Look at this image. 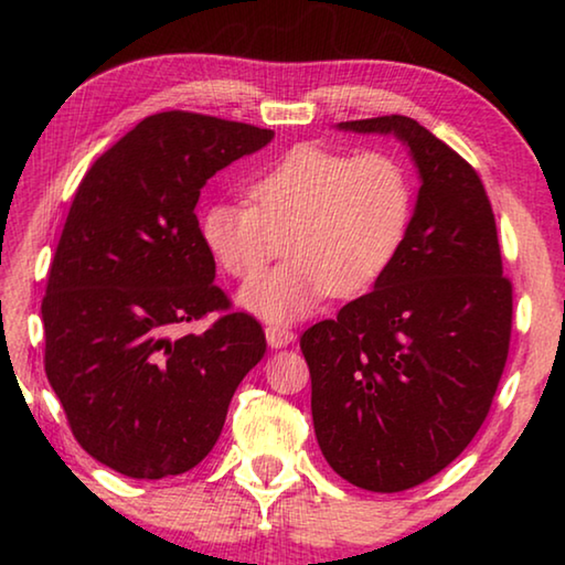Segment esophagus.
I'll return each mask as SVG.
<instances>
[{
  "label": "esophagus",
  "instance_id": "esophagus-1",
  "mask_svg": "<svg viewBox=\"0 0 565 565\" xmlns=\"http://www.w3.org/2000/svg\"><path fill=\"white\" fill-rule=\"evenodd\" d=\"M294 341H296V333L291 329H286V327H269V329H266V343H269L271 349H284Z\"/></svg>",
  "mask_w": 565,
  "mask_h": 565
}]
</instances>
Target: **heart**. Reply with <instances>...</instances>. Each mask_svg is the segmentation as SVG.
<instances>
[{"label":"heart","instance_id":"1","mask_svg":"<svg viewBox=\"0 0 565 565\" xmlns=\"http://www.w3.org/2000/svg\"><path fill=\"white\" fill-rule=\"evenodd\" d=\"M252 204L216 202L202 238L222 269L248 281L279 252L289 262L246 284L238 303L271 323L299 321L329 294L369 289L394 262L414 209L406 167L388 151L301 145L248 184Z\"/></svg>","mask_w":565,"mask_h":565}]
</instances>
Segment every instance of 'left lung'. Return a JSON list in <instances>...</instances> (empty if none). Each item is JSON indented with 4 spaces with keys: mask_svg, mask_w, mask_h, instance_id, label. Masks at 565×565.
<instances>
[{
    "mask_svg": "<svg viewBox=\"0 0 565 565\" xmlns=\"http://www.w3.org/2000/svg\"><path fill=\"white\" fill-rule=\"evenodd\" d=\"M337 129L396 137L420 179L374 289L301 337L323 458L359 489L396 493L436 476L481 428L509 356L511 281L466 159L401 114Z\"/></svg>",
    "mask_w": 565,
    "mask_h": 565,
    "instance_id": "obj_1",
    "label": "left lung"
}]
</instances>
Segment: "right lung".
Masks as SVG:
<instances>
[{
  "label": "right lung",
  "instance_id": "right-lung-1",
  "mask_svg": "<svg viewBox=\"0 0 565 565\" xmlns=\"http://www.w3.org/2000/svg\"><path fill=\"white\" fill-rule=\"evenodd\" d=\"M271 129L191 111L139 121L84 174L42 301L44 369L79 446L129 478L179 476L212 451L266 339L228 309L194 214L216 171Z\"/></svg>",
  "mask_w": 565,
  "mask_h": 565
}]
</instances>
